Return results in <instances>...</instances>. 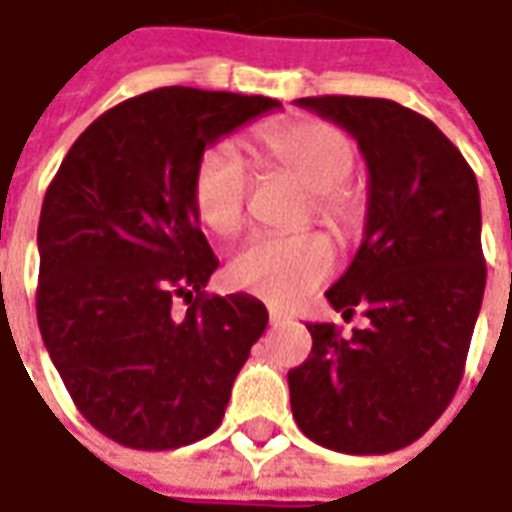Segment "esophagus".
<instances>
[{"instance_id":"obj_1","label":"esophagus","mask_w":512,"mask_h":512,"mask_svg":"<svg viewBox=\"0 0 512 512\" xmlns=\"http://www.w3.org/2000/svg\"><path fill=\"white\" fill-rule=\"evenodd\" d=\"M267 316H270V325H282V322L290 319L285 310H276V307H270V310H267Z\"/></svg>"}]
</instances>
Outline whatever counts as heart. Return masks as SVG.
<instances>
[{
	"instance_id": "heart-1",
	"label": "heart",
	"mask_w": 512,
	"mask_h": 512,
	"mask_svg": "<svg viewBox=\"0 0 512 512\" xmlns=\"http://www.w3.org/2000/svg\"><path fill=\"white\" fill-rule=\"evenodd\" d=\"M253 148L267 168L293 176L310 190L313 213L336 233H353L364 219V196L347 182L356 150L342 130L322 119L290 116L253 130ZM250 173L245 159L216 145L199 159L193 173V207L199 222L230 239L245 227ZM333 270V247L322 233L256 236L230 262V282L273 305H293L313 293Z\"/></svg>"
}]
</instances>
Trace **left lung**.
I'll use <instances>...</instances> for the list:
<instances>
[{
  "instance_id": "obj_1",
  "label": "left lung",
  "mask_w": 512,
  "mask_h": 512,
  "mask_svg": "<svg viewBox=\"0 0 512 512\" xmlns=\"http://www.w3.org/2000/svg\"><path fill=\"white\" fill-rule=\"evenodd\" d=\"M336 122L370 173L362 247L327 302L367 327L344 339L307 325L310 356L287 373L307 439L376 456L424 436L462 382L487 282L476 173L422 113L390 99L307 96Z\"/></svg>"
}]
</instances>
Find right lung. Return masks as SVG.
<instances>
[{
    "label": "right lung",
    "instance_id": "right-lung-1",
    "mask_svg": "<svg viewBox=\"0 0 512 512\" xmlns=\"http://www.w3.org/2000/svg\"><path fill=\"white\" fill-rule=\"evenodd\" d=\"M276 108L270 96L148 90L102 113L50 182L36 319L73 404L113 442L173 450L222 424L267 307L205 293L219 259L193 173L207 145Z\"/></svg>",
    "mask_w": 512,
    "mask_h": 512
}]
</instances>
